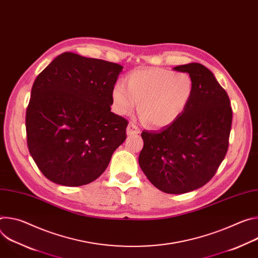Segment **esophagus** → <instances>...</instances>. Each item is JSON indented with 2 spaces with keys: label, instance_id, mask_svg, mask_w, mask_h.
<instances>
[{
  "label": "esophagus",
  "instance_id": "esophagus-1",
  "mask_svg": "<svg viewBox=\"0 0 258 258\" xmlns=\"http://www.w3.org/2000/svg\"><path fill=\"white\" fill-rule=\"evenodd\" d=\"M140 133H141L140 128H139L135 123H133V122H130V123H128V125H127V127H126V134H127L128 136L137 135V134H140Z\"/></svg>",
  "mask_w": 258,
  "mask_h": 258
}]
</instances>
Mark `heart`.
I'll use <instances>...</instances> for the list:
<instances>
[{"label":"heart","mask_w":258,"mask_h":258,"mask_svg":"<svg viewBox=\"0 0 258 258\" xmlns=\"http://www.w3.org/2000/svg\"><path fill=\"white\" fill-rule=\"evenodd\" d=\"M112 89V100L120 115L131 114L139 102V112L154 127L171 124L188 107L194 84L187 72L160 67L133 71Z\"/></svg>","instance_id":"obj_1"}]
</instances>
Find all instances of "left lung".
Here are the masks:
<instances>
[{
  "instance_id": "1",
  "label": "left lung",
  "mask_w": 258,
  "mask_h": 258,
  "mask_svg": "<svg viewBox=\"0 0 258 258\" xmlns=\"http://www.w3.org/2000/svg\"><path fill=\"white\" fill-rule=\"evenodd\" d=\"M194 91L183 113L159 132L144 131L139 164L160 191L183 194L201 188L215 174L229 147L233 111L227 92L200 63L178 65Z\"/></svg>"
}]
</instances>
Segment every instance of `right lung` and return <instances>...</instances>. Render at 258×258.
I'll list each match as a JSON object with an SVG mask.
<instances>
[{"label":"right lung","instance_id":"1","mask_svg":"<svg viewBox=\"0 0 258 258\" xmlns=\"http://www.w3.org/2000/svg\"><path fill=\"white\" fill-rule=\"evenodd\" d=\"M122 68L65 52L36 77L25 117L27 146L51 181L67 187L94 181L126 139L127 120L110 108Z\"/></svg>","mask_w":258,"mask_h":258}]
</instances>
